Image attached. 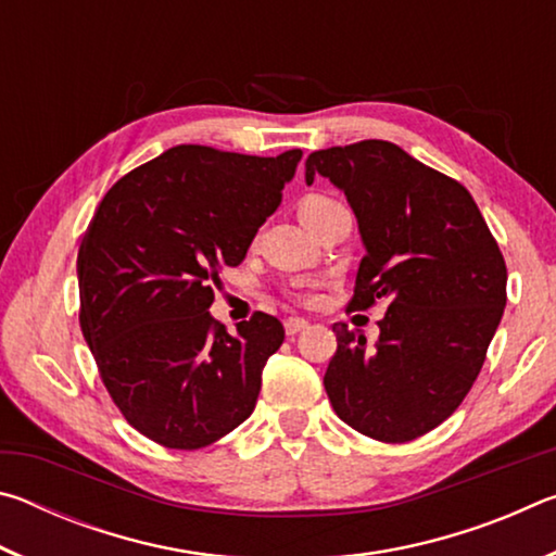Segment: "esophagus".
Wrapping results in <instances>:
<instances>
[{
  "label": "esophagus",
  "mask_w": 556,
  "mask_h": 556,
  "mask_svg": "<svg viewBox=\"0 0 556 556\" xmlns=\"http://www.w3.org/2000/svg\"><path fill=\"white\" fill-rule=\"evenodd\" d=\"M306 326H308V321H304V318H287L285 331H287V336H296L299 331H304Z\"/></svg>",
  "instance_id": "34e87169"
}]
</instances>
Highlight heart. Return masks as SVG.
Returning <instances> with one entry per match:
<instances>
[{
    "label": "heart",
    "mask_w": 556,
    "mask_h": 556,
    "mask_svg": "<svg viewBox=\"0 0 556 556\" xmlns=\"http://www.w3.org/2000/svg\"><path fill=\"white\" fill-rule=\"evenodd\" d=\"M331 203H336L331 195H324V193H312V195H306V199H301V203H299V215H301V220H306L308 215H314V213H318L321 208H326V205H331Z\"/></svg>",
    "instance_id": "obj_1"
}]
</instances>
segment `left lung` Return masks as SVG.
<instances>
[{
  "mask_svg": "<svg viewBox=\"0 0 556 556\" xmlns=\"http://www.w3.org/2000/svg\"><path fill=\"white\" fill-rule=\"evenodd\" d=\"M316 174L345 193L363 235L348 312L388 306L375 348L333 324L328 400L365 437L414 441L458 409L483 368L507 301L503 252L473 195L397 144L321 149L306 159V181Z\"/></svg>",
  "mask_w": 556,
  "mask_h": 556,
  "instance_id": "left-lung-1",
  "label": "left lung"
}]
</instances>
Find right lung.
<instances>
[{"label":"right lung","instance_id":"obj_1","mask_svg":"<svg viewBox=\"0 0 556 556\" xmlns=\"http://www.w3.org/2000/svg\"><path fill=\"white\" fill-rule=\"evenodd\" d=\"M299 159L172 147L122 176L83 235L80 331L122 417L159 446H211L255 409L285 326L255 312L230 336L208 308Z\"/></svg>","mask_w":556,"mask_h":556}]
</instances>
